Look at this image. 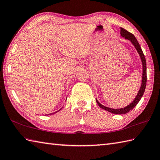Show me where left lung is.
Listing matches in <instances>:
<instances>
[{
	"label": "left lung",
	"instance_id": "left-lung-1",
	"mask_svg": "<svg viewBox=\"0 0 160 160\" xmlns=\"http://www.w3.org/2000/svg\"><path fill=\"white\" fill-rule=\"evenodd\" d=\"M120 35H121V36L123 37L124 38L130 40V42L134 46V47L136 48L137 52H138V54H139L142 63L143 71H142V84H141V87L140 88V90L138 92L137 96L136 97V98H135L134 100L132 101V102L130 103L129 105H127V107L120 108V109H112L110 108L105 107V106L101 105L100 102L98 101L97 99H96V101H97V102L99 107L109 112L114 113V114H124V113H127L136 107V105L138 103V102L140 101L142 97V95L144 94V92L145 90V88H146V85H147V62H146V59H145L144 55L142 52V50L139 43H138L136 38H135V36L132 33H131L130 32L127 31L125 29H123V28H120Z\"/></svg>",
	"mask_w": 160,
	"mask_h": 160
}]
</instances>
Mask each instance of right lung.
<instances>
[{"label": "right lung", "mask_w": 160, "mask_h": 160, "mask_svg": "<svg viewBox=\"0 0 160 160\" xmlns=\"http://www.w3.org/2000/svg\"><path fill=\"white\" fill-rule=\"evenodd\" d=\"M59 109V110H60ZM59 110H58V111H57V112H54V113H49V114H48V115H51V114H54V113H57V112H59ZM46 115H47V114H46Z\"/></svg>", "instance_id": "right-lung-1"}]
</instances>
